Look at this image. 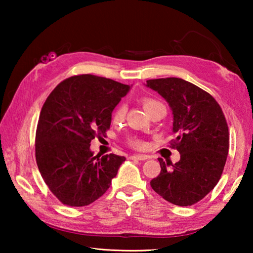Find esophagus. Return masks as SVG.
<instances>
[{
  "mask_svg": "<svg viewBox=\"0 0 253 253\" xmlns=\"http://www.w3.org/2000/svg\"><path fill=\"white\" fill-rule=\"evenodd\" d=\"M131 160H137V161H145V160H148L149 156L147 155H132L130 156Z\"/></svg>",
  "mask_w": 253,
  "mask_h": 253,
  "instance_id": "obj_1",
  "label": "esophagus"
}]
</instances>
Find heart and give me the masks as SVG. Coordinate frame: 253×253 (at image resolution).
I'll return each instance as SVG.
<instances>
[{
	"label": "heart",
	"mask_w": 253,
	"mask_h": 253,
	"mask_svg": "<svg viewBox=\"0 0 253 253\" xmlns=\"http://www.w3.org/2000/svg\"><path fill=\"white\" fill-rule=\"evenodd\" d=\"M142 104L144 109L146 110V113H151L152 110L154 109H157V108H165L164 105L162 104L161 101H158L156 99H153V98H143L142 99ZM126 115V107L125 106H118L116 109H115L114 114H113V122L114 123H121L124 117H125ZM128 144L130 145L131 147L137 148V149H143L145 147V143L142 142V140L139 139H130Z\"/></svg>",
	"instance_id": "obj_1"
}]
</instances>
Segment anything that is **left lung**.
<instances>
[{
  "mask_svg": "<svg viewBox=\"0 0 253 253\" xmlns=\"http://www.w3.org/2000/svg\"><path fill=\"white\" fill-rule=\"evenodd\" d=\"M173 113L170 146L181 154L175 164L160 158L161 173L151 181L158 195L179 207L198 203L211 192L223 172L229 153V128L216 100L181 78L146 81Z\"/></svg>",
  "mask_w": 253,
  "mask_h": 253,
  "instance_id": "1",
  "label": "left lung"
}]
</instances>
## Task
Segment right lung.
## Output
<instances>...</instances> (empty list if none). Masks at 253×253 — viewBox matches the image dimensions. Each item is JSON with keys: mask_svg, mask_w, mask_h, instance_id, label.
<instances>
[{"mask_svg": "<svg viewBox=\"0 0 253 253\" xmlns=\"http://www.w3.org/2000/svg\"><path fill=\"white\" fill-rule=\"evenodd\" d=\"M130 87L104 77H70L42 107L36 132V160L49 190L69 207L95 202L108 190L126 158L93 156L90 142L109 129L111 113Z\"/></svg>", "mask_w": 253, "mask_h": 253, "instance_id": "add662e5", "label": "right lung"}]
</instances>
